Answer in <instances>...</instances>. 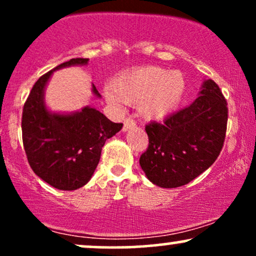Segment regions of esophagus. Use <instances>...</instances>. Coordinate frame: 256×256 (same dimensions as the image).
<instances>
[{
    "mask_svg": "<svg viewBox=\"0 0 256 256\" xmlns=\"http://www.w3.org/2000/svg\"><path fill=\"white\" fill-rule=\"evenodd\" d=\"M134 125H136V122H134V119L126 118V119L124 120V126H122V131L126 132L128 130H130V128H134Z\"/></svg>",
    "mask_w": 256,
    "mask_h": 256,
    "instance_id": "obj_1",
    "label": "esophagus"
}]
</instances>
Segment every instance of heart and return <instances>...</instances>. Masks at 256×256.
Here are the masks:
<instances>
[{
	"mask_svg": "<svg viewBox=\"0 0 256 256\" xmlns=\"http://www.w3.org/2000/svg\"><path fill=\"white\" fill-rule=\"evenodd\" d=\"M185 80L178 71L158 66H146L120 74L107 86L104 96L113 106L122 102L138 104L146 120H164L180 104Z\"/></svg>",
	"mask_w": 256,
	"mask_h": 256,
	"instance_id": "heart-1",
	"label": "heart"
}]
</instances>
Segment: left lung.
Wrapping results in <instances>:
<instances>
[{
    "instance_id": "left-lung-1",
    "label": "left lung",
    "mask_w": 256,
    "mask_h": 256,
    "mask_svg": "<svg viewBox=\"0 0 256 256\" xmlns=\"http://www.w3.org/2000/svg\"><path fill=\"white\" fill-rule=\"evenodd\" d=\"M228 104L212 79L204 82L192 104L165 119L146 125L149 138L140 165L146 178L161 188H178L213 165L222 149Z\"/></svg>"
}]
</instances>
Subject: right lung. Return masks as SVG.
<instances>
[{
	"label": "right lung",
	"instance_id": "1",
	"mask_svg": "<svg viewBox=\"0 0 256 256\" xmlns=\"http://www.w3.org/2000/svg\"><path fill=\"white\" fill-rule=\"evenodd\" d=\"M89 58H71L43 74L34 83L22 110V143L34 172L58 190H76L92 177L108 138L122 124L110 122L89 106L74 113H52L44 102V90L52 72L83 66ZM92 94L101 98L92 84Z\"/></svg>",
	"mask_w": 256,
	"mask_h": 256
}]
</instances>
